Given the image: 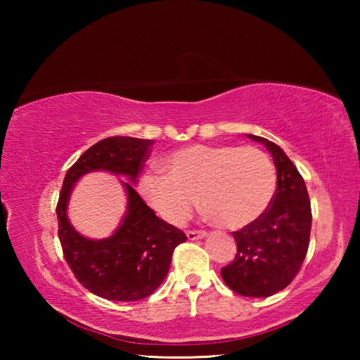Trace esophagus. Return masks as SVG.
<instances>
[{
    "mask_svg": "<svg viewBox=\"0 0 360 360\" xmlns=\"http://www.w3.org/2000/svg\"><path fill=\"white\" fill-rule=\"evenodd\" d=\"M186 235H187L188 240H202L206 236V231H203V230H188Z\"/></svg>",
    "mask_w": 360,
    "mask_h": 360,
    "instance_id": "34e87169",
    "label": "esophagus"
}]
</instances>
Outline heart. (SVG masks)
Segmentation results:
<instances>
[{"label":"heart","instance_id":"obj_1","mask_svg":"<svg viewBox=\"0 0 360 360\" xmlns=\"http://www.w3.org/2000/svg\"><path fill=\"white\" fill-rule=\"evenodd\" d=\"M162 168L165 174L143 176L139 193L173 225L184 224L200 200L224 227H248L265 214L276 192L275 167L252 146L191 144L169 152Z\"/></svg>","mask_w":360,"mask_h":360}]
</instances>
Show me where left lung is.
I'll return each instance as SVG.
<instances>
[{
	"label": "left lung",
	"mask_w": 360,
	"mask_h": 360,
	"mask_svg": "<svg viewBox=\"0 0 360 360\" xmlns=\"http://www.w3.org/2000/svg\"><path fill=\"white\" fill-rule=\"evenodd\" d=\"M246 136L271 154L278 187L265 214L233 231L235 260L222 268L221 275L236 294L270 297L288 288L300 270L309 245L311 205L304 181L285 152L262 136Z\"/></svg>",
	"instance_id": "obj_1"
}]
</instances>
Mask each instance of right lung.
I'll list each match as a JSON object with an SVG mask.
<instances>
[{
    "label": "right lung",
    "mask_w": 360,
    "mask_h": 360,
    "mask_svg": "<svg viewBox=\"0 0 360 360\" xmlns=\"http://www.w3.org/2000/svg\"><path fill=\"white\" fill-rule=\"evenodd\" d=\"M152 146L150 139L112 136L101 139L77 158L65 176L57 205L58 238L77 281L92 294L112 302L149 297L163 283L174 248L187 238L162 221L135 191L136 178ZM106 171L122 175L127 208L112 236L84 237L72 227L68 205L75 182L85 174Z\"/></svg>",
    "instance_id": "1"
}]
</instances>
